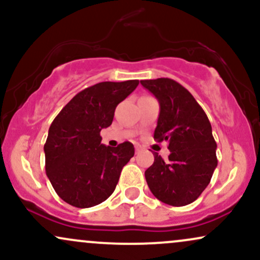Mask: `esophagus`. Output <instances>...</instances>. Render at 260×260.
I'll list each match as a JSON object with an SVG mask.
<instances>
[{"label":"esophagus","instance_id":"34e87169","mask_svg":"<svg viewBox=\"0 0 260 260\" xmlns=\"http://www.w3.org/2000/svg\"><path fill=\"white\" fill-rule=\"evenodd\" d=\"M142 150H143V148L139 147V145H137V147H136V154H139Z\"/></svg>","mask_w":260,"mask_h":260}]
</instances>
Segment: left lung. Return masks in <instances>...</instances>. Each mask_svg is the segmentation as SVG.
Returning <instances> with one entry per match:
<instances>
[{
	"instance_id": "left-lung-1",
	"label": "left lung",
	"mask_w": 260,
	"mask_h": 260,
	"mask_svg": "<svg viewBox=\"0 0 260 260\" xmlns=\"http://www.w3.org/2000/svg\"><path fill=\"white\" fill-rule=\"evenodd\" d=\"M156 98L160 113L154 132L169 143V160L154 154L145 171L151 193L172 207L190 204L207 188L217 166L216 143L204 110L180 83L170 78L140 80Z\"/></svg>"
}]
</instances>
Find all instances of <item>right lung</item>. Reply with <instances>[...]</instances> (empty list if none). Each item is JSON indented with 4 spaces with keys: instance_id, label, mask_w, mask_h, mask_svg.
<instances>
[{
    "instance_id": "1",
    "label": "right lung",
    "mask_w": 260,
    "mask_h": 260,
    "mask_svg": "<svg viewBox=\"0 0 260 260\" xmlns=\"http://www.w3.org/2000/svg\"><path fill=\"white\" fill-rule=\"evenodd\" d=\"M138 84L139 80L98 83L78 92L56 116L44 145L45 169L62 201L90 208L113 193L134 147L129 142L106 147L100 131L111 126L116 106Z\"/></svg>"
}]
</instances>
